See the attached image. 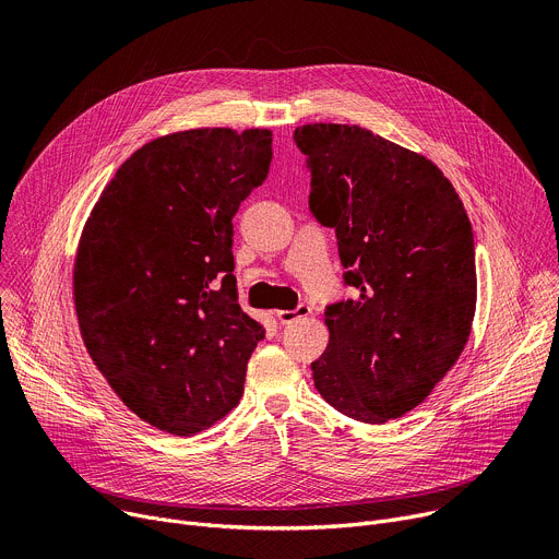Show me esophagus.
I'll list each match as a JSON object with an SVG mask.
<instances>
[{
  "label": "esophagus",
  "mask_w": 559,
  "mask_h": 559,
  "mask_svg": "<svg viewBox=\"0 0 559 559\" xmlns=\"http://www.w3.org/2000/svg\"><path fill=\"white\" fill-rule=\"evenodd\" d=\"M310 312H312V308L306 306V304H301L296 310H278V312H276V319H278L283 325H287V323H294L296 319L308 317Z\"/></svg>",
  "instance_id": "1"
}]
</instances>
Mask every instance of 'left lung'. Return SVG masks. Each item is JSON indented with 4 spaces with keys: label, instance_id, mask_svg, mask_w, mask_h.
<instances>
[{
    "label": "left lung",
    "instance_id": "8db88e82",
    "mask_svg": "<svg viewBox=\"0 0 559 559\" xmlns=\"http://www.w3.org/2000/svg\"><path fill=\"white\" fill-rule=\"evenodd\" d=\"M310 211L337 234L357 299L325 310L312 361L321 397L384 425L412 412L461 357L476 310L474 234L452 181L427 157L359 126L294 130Z\"/></svg>",
    "mask_w": 559,
    "mask_h": 559
}]
</instances>
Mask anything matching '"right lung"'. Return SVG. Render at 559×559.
I'll use <instances>...</instances> for the list:
<instances>
[{
    "label": "right lung",
    "instance_id": "add662e5",
    "mask_svg": "<svg viewBox=\"0 0 559 559\" xmlns=\"http://www.w3.org/2000/svg\"><path fill=\"white\" fill-rule=\"evenodd\" d=\"M270 162V130L173 132L121 164L85 222L73 260L85 348L162 431L200 433L240 402L265 330L238 306L231 219Z\"/></svg>",
    "mask_w": 559,
    "mask_h": 559
}]
</instances>
